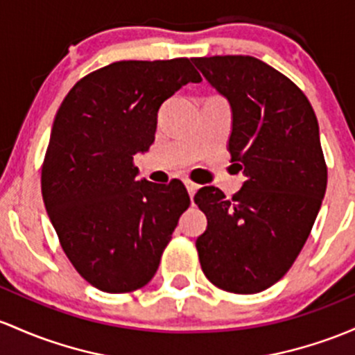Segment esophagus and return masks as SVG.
I'll use <instances>...</instances> for the list:
<instances>
[{"label": "esophagus", "instance_id": "34e87169", "mask_svg": "<svg viewBox=\"0 0 355 355\" xmlns=\"http://www.w3.org/2000/svg\"><path fill=\"white\" fill-rule=\"evenodd\" d=\"M184 184H185V187H187V190H189V196H190V197L196 196V192L198 190V185L193 184V182L189 180V178H185Z\"/></svg>", "mask_w": 355, "mask_h": 355}]
</instances>
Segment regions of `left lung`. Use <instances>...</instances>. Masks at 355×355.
Wrapping results in <instances>:
<instances>
[{"label":"left lung","mask_w":355,"mask_h":355,"mask_svg":"<svg viewBox=\"0 0 355 355\" xmlns=\"http://www.w3.org/2000/svg\"><path fill=\"white\" fill-rule=\"evenodd\" d=\"M193 64L231 104L229 153L246 175L232 198L216 187L193 197L207 217L198 259L220 290L259 293L298 258L325 196L317 116L297 85L259 58L216 55Z\"/></svg>","instance_id":"left-lung-1"}]
</instances>
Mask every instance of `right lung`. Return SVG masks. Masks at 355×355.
<instances>
[{"instance_id":"add662e5","label":"right lung","mask_w":355,"mask_h":355,"mask_svg":"<svg viewBox=\"0 0 355 355\" xmlns=\"http://www.w3.org/2000/svg\"><path fill=\"white\" fill-rule=\"evenodd\" d=\"M200 80L189 58L121 60L83 77L58 107L42 196L62 249L97 290L145 286L189 209L182 182L136 180L133 157L155 141L159 106Z\"/></svg>"}]
</instances>
